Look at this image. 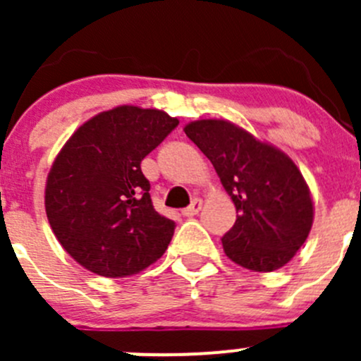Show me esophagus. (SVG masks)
Here are the masks:
<instances>
[{"label":"esophagus","instance_id":"obj_1","mask_svg":"<svg viewBox=\"0 0 361 361\" xmlns=\"http://www.w3.org/2000/svg\"><path fill=\"white\" fill-rule=\"evenodd\" d=\"M201 207H202L201 199H194L190 206L185 207V209L181 211V214H183L185 218H192V216H195V214H197L199 211H201Z\"/></svg>","mask_w":361,"mask_h":361}]
</instances>
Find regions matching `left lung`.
Segmentation results:
<instances>
[{"label": "left lung", "instance_id": "left-lung-1", "mask_svg": "<svg viewBox=\"0 0 361 361\" xmlns=\"http://www.w3.org/2000/svg\"><path fill=\"white\" fill-rule=\"evenodd\" d=\"M185 134L211 160L239 213L221 238L225 255L257 272L288 264L312 225L311 194L293 160L227 120H197Z\"/></svg>", "mask_w": 361, "mask_h": 361}]
</instances>
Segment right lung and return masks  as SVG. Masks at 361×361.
<instances>
[{
    "label": "right lung",
    "mask_w": 361,
    "mask_h": 361,
    "mask_svg": "<svg viewBox=\"0 0 361 361\" xmlns=\"http://www.w3.org/2000/svg\"><path fill=\"white\" fill-rule=\"evenodd\" d=\"M178 123L160 110L113 108L78 127L54 160L47 218L63 248L94 274H136L169 246L176 225L155 211L141 160Z\"/></svg>",
    "instance_id": "1"
}]
</instances>
